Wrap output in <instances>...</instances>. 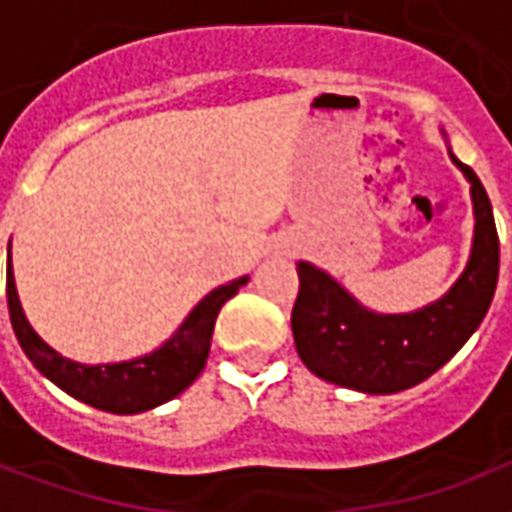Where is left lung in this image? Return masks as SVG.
<instances>
[{
	"label": "left lung",
	"instance_id": "1",
	"mask_svg": "<svg viewBox=\"0 0 512 512\" xmlns=\"http://www.w3.org/2000/svg\"><path fill=\"white\" fill-rule=\"evenodd\" d=\"M450 158L472 186L474 238L469 263L441 299L422 310L384 315L359 304L323 268L307 260L296 263L293 340L301 362L323 381L367 395L403 392L447 365L483 323L499 279L494 208L474 169L461 164L452 150Z\"/></svg>",
	"mask_w": 512,
	"mask_h": 512
}]
</instances>
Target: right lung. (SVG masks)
<instances>
[{
    "instance_id": "obj_1",
    "label": "right lung",
    "mask_w": 512,
    "mask_h": 512,
    "mask_svg": "<svg viewBox=\"0 0 512 512\" xmlns=\"http://www.w3.org/2000/svg\"><path fill=\"white\" fill-rule=\"evenodd\" d=\"M246 282H249V277H241L227 282L222 288L211 290L186 315V321L180 323L178 332L172 334L164 345H158L156 351L128 359V362L82 365V362H71V359L57 354L29 326L24 307L18 301L13 260L7 252V310H10L13 332H16L24 354L29 356V362L38 367L51 384L60 386L62 392H68L87 406L109 411V414H142V411H150V408L178 397L183 389H189L208 362V354H211L216 315L224 307V301L233 299L238 288Z\"/></svg>"
}]
</instances>
